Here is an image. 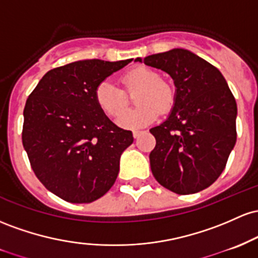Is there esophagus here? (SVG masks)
I'll list each match as a JSON object with an SVG mask.
<instances>
[{
  "mask_svg": "<svg viewBox=\"0 0 258 258\" xmlns=\"http://www.w3.org/2000/svg\"><path fill=\"white\" fill-rule=\"evenodd\" d=\"M141 133H143V132H141V130H134V132H133V137L137 139V138L140 137Z\"/></svg>",
  "mask_w": 258,
  "mask_h": 258,
  "instance_id": "esophagus-1",
  "label": "esophagus"
}]
</instances>
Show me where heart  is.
Wrapping results in <instances>:
<instances>
[{
    "label": "heart",
    "instance_id": "1",
    "mask_svg": "<svg viewBox=\"0 0 258 258\" xmlns=\"http://www.w3.org/2000/svg\"><path fill=\"white\" fill-rule=\"evenodd\" d=\"M124 90L111 80H102L96 86L95 100L98 107L109 117H115L127 105V95L139 89L136 95L135 109L118 117V124L124 128H140L153 121L161 112H168L174 105L175 91L169 83L161 80L160 74L149 67L139 66L121 74Z\"/></svg>",
    "mask_w": 258,
    "mask_h": 258
}]
</instances>
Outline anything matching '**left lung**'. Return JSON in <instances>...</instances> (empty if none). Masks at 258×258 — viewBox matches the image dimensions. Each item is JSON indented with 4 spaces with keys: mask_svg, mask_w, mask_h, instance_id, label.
<instances>
[{
    "mask_svg": "<svg viewBox=\"0 0 258 258\" xmlns=\"http://www.w3.org/2000/svg\"><path fill=\"white\" fill-rule=\"evenodd\" d=\"M144 63L167 72L176 86L172 113L150 130L152 174L179 195L201 191L222 174L236 143L235 98L221 72L187 50L152 54Z\"/></svg>",
    "mask_w": 258,
    "mask_h": 258,
    "instance_id": "8db88e82",
    "label": "left lung"
}]
</instances>
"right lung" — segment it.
I'll list each match as a JSON object with an SVG mask.
<instances>
[{
    "label": "right lung",
    "instance_id": "add662e5",
    "mask_svg": "<svg viewBox=\"0 0 258 258\" xmlns=\"http://www.w3.org/2000/svg\"><path fill=\"white\" fill-rule=\"evenodd\" d=\"M132 59H85L51 69L29 95L22 141L43 186L72 204H89L112 187L130 130L115 125L95 100L96 86Z\"/></svg>",
    "mask_w": 258,
    "mask_h": 258
}]
</instances>
